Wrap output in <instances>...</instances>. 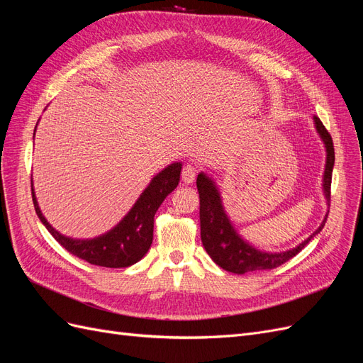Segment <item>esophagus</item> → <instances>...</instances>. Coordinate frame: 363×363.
<instances>
[{"instance_id": "obj_1", "label": "esophagus", "mask_w": 363, "mask_h": 363, "mask_svg": "<svg viewBox=\"0 0 363 363\" xmlns=\"http://www.w3.org/2000/svg\"><path fill=\"white\" fill-rule=\"evenodd\" d=\"M195 177H196V169L192 167V164H184L183 171H182V180L186 184H191V183H194Z\"/></svg>"}]
</instances>
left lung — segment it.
<instances>
[{"label":"left lung","instance_id":"obj_1","mask_svg":"<svg viewBox=\"0 0 363 363\" xmlns=\"http://www.w3.org/2000/svg\"><path fill=\"white\" fill-rule=\"evenodd\" d=\"M313 124L316 128L318 136L321 138L325 148V168L323 174V192L327 200L330 203V186H332V171L335 164V148L332 136L323 125L318 116H313ZM196 188L200 194V225H201V242L207 251V255L218 267L233 274H245L260 269H272L283 265L311 242L318 233L321 232L325 221V213L323 223L315 232L304 239L300 245L281 252H268L260 251L256 247L250 245L247 240L240 236L223 204V196L219 192L218 186L212 177L207 174L200 172L196 177Z\"/></svg>","mask_w":363,"mask_h":363}]
</instances>
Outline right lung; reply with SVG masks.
<instances>
[{
    "label": "right lung",
    "mask_w": 363,
    "mask_h": 363,
    "mask_svg": "<svg viewBox=\"0 0 363 363\" xmlns=\"http://www.w3.org/2000/svg\"><path fill=\"white\" fill-rule=\"evenodd\" d=\"M180 172L182 162H174L168 164V167H164L151 179L133 207L130 208L128 213L113 228L91 239L69 238L57 232L47 221V218L43 216L31 182L33 204H35V211L40 223L47 227L52 238L65 250H68L71 255L98 267L127 268L135 265L150 250L152 242L155 215L163 200L177 188L180 182Z\"/></svg>",
    "instance_id": "right-lung-1"
}]
</instances>
